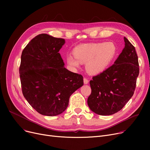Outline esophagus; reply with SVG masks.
Returning a JSON list of instances; mask_svg holds the SVG:
<instances>
[{"mask_svg": "<svg viewBox=\"0 0 150 150\" xmlns=\"http://www.w3.org/2000/svg\"><path fill=\"white\" fill-rule=\"evenodd\" d=\"M83 81H84V84H88V83H89V80L87 79V78H84Z\"/></svg>", "mask_w": 150, "mask_h": 150, "instance_id": "34e87169", "label": "esophagus"}]
</instances>
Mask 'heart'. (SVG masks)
<instances>
[{"label":"heart","mask_w":150,"mask_h":150,"mask_svg":"<svg viewBox=\"0 0 150 150\" xmlns=\"http://www.w3.org/2000/svg\"><path fill=\"white\" fill-rule=\"evenodd\" d=\"M117 49L111 42L81 44L75 47L72 54L66 57L67 65L78 69L86 63V69L92 75L101 74L109 67L115 58Z\"/></svg>","instance_id":"b5f03b06"}]
</instances>
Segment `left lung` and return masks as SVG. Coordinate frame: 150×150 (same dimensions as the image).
<instances>
[{"label": "left lung", "mask_w": 150, "mask_h": 150, "mask_svg": "<svg viewBox=\"0 0 150 150\" xmlns=\"http://www.w3.org/2000/svg\"><path fill=\"white\" fill-rule=\"evenodd\" d=\"M125 47L114 64L90 81L91 94L88 105L101 115L114 114L132 97L139 74L135 47L124 37Z\"/></svg>", "instance_id": "1"}]
</instances>
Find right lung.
I'll return each mask as SVG.
<instances>
[{"label":"right lung","mask_w":150,"mask_h":150,"mask_svg":"<svg viewBox=\"0 0 150 150\" xmlns=\"http://www.w3.org/2000/svg\"><path fill=\"white\" fill-rule=\"evenodd\" d=\"M65 39L47 34L37 35L23 50L19 67L25 98L43 115L64 112L70 96L83 85L81 75L64 67L59 53Z\"/></svg>","instance_id":"1"}]
</instances>
